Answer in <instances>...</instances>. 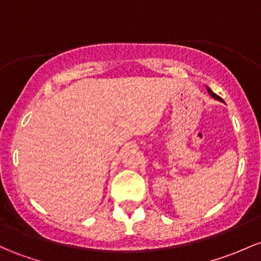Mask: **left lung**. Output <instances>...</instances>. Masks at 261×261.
<instances>
[{
	"instance_id": "8db88e82",
	"label": "left lung",
	"mask_w": 261,
	"mask_h": 261,
	"mask_svg": "<svg viewBox=\"0 0 261 261\" xmlns=\"http://www.w3.org/2000/svg\"><path fill=\"white\" fill-rule=\"evenodd\" d=\"M208 91H210V94H211V95H212V96H213V98H214V99H218V100H220V101H223V100H222V98H220V96H218V95H217V94H214V93H213V91H212L210 88H208Z\"/></svg>"
}]
</instances>
